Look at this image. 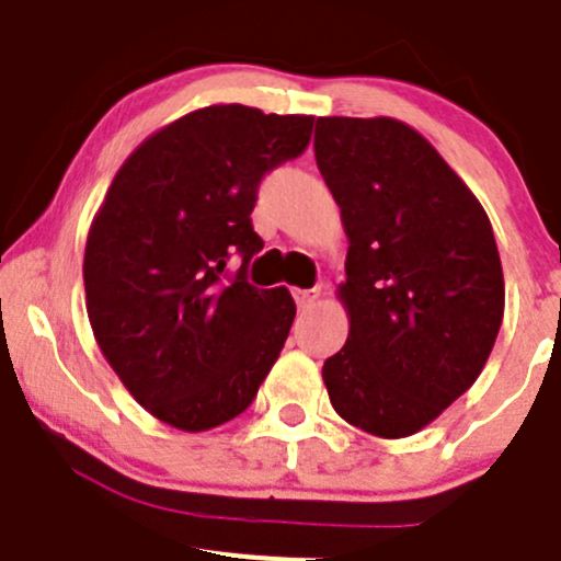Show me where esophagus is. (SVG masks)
I'll return each mask as SVG.
<instances>
[{"label":"esophagus","instance_id":"obj_1","mask_svg":"<svg viewBox=\"0 0 561 561\" xmlns=\"http://www.w3.org/2000/svg\"><path fill=\"white\" fill-rule=\"evenodd\" d=\"M293 296H296L298 309H312L314 304L320 301L322 290H320V287H312V290H293Z\"/></svg>","mask_w":561,"mask_h":561}]
</instances>
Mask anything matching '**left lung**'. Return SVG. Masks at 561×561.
<instances>
[{
    "label": "left lung",
    "instance_id": "obj_1",
    "mask_svg": "<svg viewBox=\"0 0 561 561\" xmlns=\"http://www.w3.org/2000/svg\"><path fill=\"white\" fill-rule=\"evenodd\" d=\"M314 157L350 249L347 344L322 366L331 404L382 439L443 415L483 371L505 314L494 230L439 151L396 118H317Z\"/></svg>",
    "mask_w": 561,
    "mask_h": 561
}]
</instances>
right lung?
I'll list each match as a JSON object with an SVG mask.
<instances>
[{
  "label": "right lung",
  "instance_id": "add662e5",
  "mask_svg": "<svg viewBox=\"0 0 561 561\" xmlns=\"http://www.w3.org/2000/svg\"><path fill=\"white\" fill-rule=\"evenodd\" d=\"M312 116L208 105L157 129L124 160L83 254L94 339L157 421L208 432L252 404L279 358L296 301L257 290L252 214L263 175L304 154ZM242 257L236 275L227 271Z\"/></svg>",
  "mask_w": 561,
  "mask_h": 561
}]
</instances>
